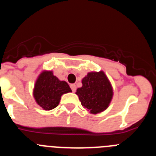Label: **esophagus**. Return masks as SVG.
Here are the masks:
<instances>
[{
    "mask_svg": "<svg viewBox=\"0 0 156 156\" xmlns=\"http://www.w3.org/2000/svg\"><path fill=\"white\" fill-rule=\"evenodd\" d=\"M70 87H71L73 92H75L76 90V86L75 84H71L70 85Z\"/></svg>",
    "mask_w": 156,
    "mask_h": 156,
    "instance_id": "obj_1",
    "label": "esophagus"
}]
</instances>
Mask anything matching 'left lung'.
I'll return each instance as SVG.
<instances>
[{"instance_id":"8db88e82","label":"left lung","mask_w":156,"mask_h":156,"mask_svg":"<svg viewBox=\"0 0 156 156\" xmlns=\"http://www.w3.org/2000/svg\"><path fill=\"white\" fill-rule=\"evenodd\" d=\"M76 94L84 108L98 114L108 108L113 97V88L104 71L89 72L82 79Z\"/></svg>"}]
</instances>
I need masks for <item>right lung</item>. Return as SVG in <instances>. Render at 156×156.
<instances>
[{
    "label": "right lung",
    "instance_id": "1",
    "mask_svg": "<svg viewBox=\"0 0 156 156\" xmlns=\"http://www.w3.org/2000/svg\"><path fill=\"white\" fill-rule=\"evenodd\" d=\"M69 92L71 88L66 81L60 80L51 70H43L36 80L33 95L38 105L49 111L58 105L64 94Z\"/></svg>",
    "mask_w": 156,
    "mask_h": 156
}]
</instances>
